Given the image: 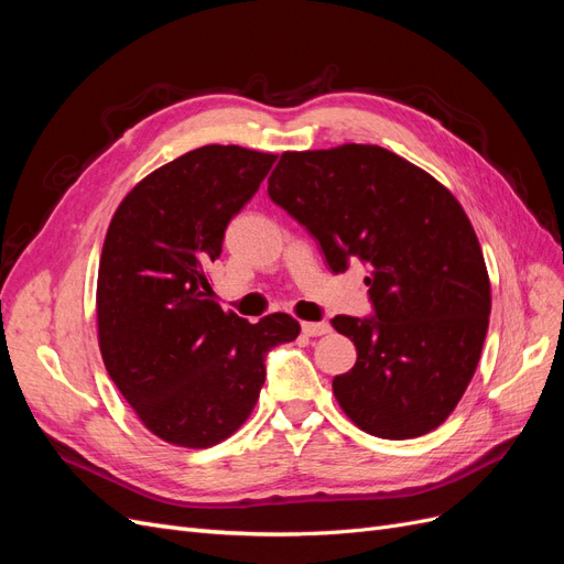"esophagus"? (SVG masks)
I'll use <instances>...</instances> for the list:
<instances>
[{
	"label": "esophagus",
	"mask_w": 564,
	"mask_h": 564,
	"mask_svg": "<svg viewBox=\"0 0 564 564\" xmlns=\"http://www.w3.org/2000/svg\"><path fill=\"white\" fill-rule=\"evenodd\" d=\"M301 329H303L305 336H324V334L332 332L327 322H303Z\"/></svg>",
	"instance_id": "obj_1"
}]
</instances>
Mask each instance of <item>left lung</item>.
<instances>
[{"instance_id":"1","label":"left lung","mask_w":564,"mask_h":564,"mask_svg":"<svg viewBox=\"0 0 564 564\" xmlns=\"http://www.w3.org/2000/svg\"><path fill=\"white\" fill-rule=\"evenodd\" d=\"M268 195L319 242L334 272L369 268L373 317L336 315L357 348L334 379L369 435L409 440L454 412L480 362L491 289L477 235L445 185L379 145L282 152Z\"/></svg>"}]
</instances>
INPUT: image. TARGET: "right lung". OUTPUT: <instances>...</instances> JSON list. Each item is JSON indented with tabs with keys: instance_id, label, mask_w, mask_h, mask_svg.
<instances>
[{
	"instance_id": "obj_1",
	"label": "right lung",
	"mask_w": 564,
	"mask_h": 564,
	"mask_svg": "<svg viewBox=\"0 0 564 564\" xmlns=\"http://www.w3.org/2000/svg\"><path fill=\"white\" fill-rule=\"evenodd\" d=\"M275 160L240 145L191 150L135 183L110 220L96 286L100 355L135 416L169 445L230 437L259 400L268 350L301 332L286 313L249 324L220 311L207 280L230 218Z\"/></svg>"
}]
</instances>
